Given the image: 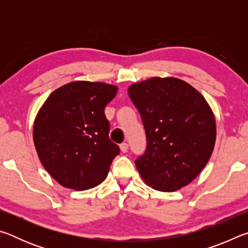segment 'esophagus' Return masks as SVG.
I'll list each match as a JSON object with an SVG mask.
<instances>
[{
  "mask_svg": "<svg viewBox=\"0 0 248 248\" xmlns=\"http://www.w3.org/2000/svg\"><path fill=\"white\" fill-rule=\"evenodd\" d=\"M128 148H129V145H128V143H125V142H124V143L120 144V150H121V152H123V153L127 152Z\"/></svg>",
  "mask_w": 248,
  "mask_h": 248,
  "instance_id": "esophagus-1",
  "label": "esophagus"
}]
</instances>
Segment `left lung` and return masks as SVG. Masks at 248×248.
Returning <instances> with one entry per match:
<instances>
[{
    "mask_svg": "<svg viewBox=\"0 0 248 248\" xmlns=\"http://www.w3.org/2000/svg\"><path fill=\"white\" fill-rule=\"evenodd\" d=\"M128 93L146 136L145 152L136 159L142 179L153 189L166 192L191 183L215 149L216 119L207 100L176 78L134 83Z\"/></svg>",
    "mask_w": 248,
    "mask_h": 248,
    "instance_id": "1",
    "label": "left lung"
}]
</instances>
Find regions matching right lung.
<instances>
[{"mask_svg":"<svg viewBox=\"0 0 248 248\" xmlns=\"http://www.w3.org/2000/svg\"><path fill=\"white\" fill-rule=\"evenodd\" d=\"M118 87L75 81L59 87L33 123V143L41 164L63 187L86 190L107 177L119 146L109 139L104 109Z\"/></svg>","mask_w":248,"mask_h":248,"instance_id":"obj_1","label":"right lung"}]
</instances>
